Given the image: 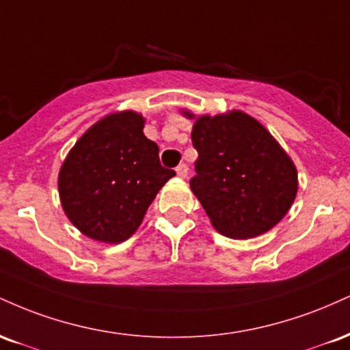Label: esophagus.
Wrapping results in <instances>:
<instances>
[{"mask_svg": "<svg viewBox=\"0 0 350 350\" xmlns=\"http://www.w3.org/2000/svg\"><path fill=\"white\" fill-rule=\"evenodd\" d=\"M187 171H189V167H187V164H186V163H180L179 166L176 167V172H178L179 178H186V176H187Z\"/></svg>", "mask_w": 350, "mask_h": 350, "instance_id": "1", "label": "esophagus"}]
</instances>
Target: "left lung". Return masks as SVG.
I'll return each instance as SVG.
<instances>
[{"label":"left lung","instance_id":"8db88e82","mask_svg":"<svg viewBox=\"0 0 350 350\" xmlns=\"http://www.w3.org/2000/svg\"><path fill=\"white\" fill-rule=\"evenodd\" d=\"M191 139L199 154L191 189L220 234L250 239L286 215L298 174L263 124L242 111L200 116Z\"/></svg>","mask_w":350,"mask_h":350}]
</instances>
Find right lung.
<instances>
[{"label": "right lung", "instance_id": "obj_1", "mask_svg": "<svg viewBox=\"0 0 350 350\" xmlns=\"http://www.w3.org/2000/svg\"><path fill=\"white\" fill-rule=\"evenodd\" d=\"M143 126L135 111L107 116L75 143L60 167V202L83 235L105 243L126 240L176 174L159 163L158 144Z\"/></svg>", "mask_w": 350, "mask_h": 350}]
</instances>
